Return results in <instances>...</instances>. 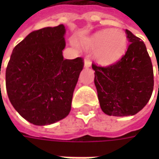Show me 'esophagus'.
I'll return each mask as SVG.
<instances>
[{
	"label": "esophagus",
	"mask_w": 159,
	"mask_h": 159,
	"mask_svg": "<svg viewBox=\"0 0 159 159\" xmlns=\"http://www.w3.org/2000/svg\"><path fill=\"white\" fill-rule=\"evenodd\" d=\"M90 66H91V62L89 60L87 59H84V68H89Z\"/></svg>",
	"instance_id": "obj_1"
}]
</instances>
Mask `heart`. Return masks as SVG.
<instances>
[{
  "mask_svg": "<svg viewBox=\"0 0 159 159\" xmlns=\"http://www.w3.org/2000/svg\"><path fill=\"white\" fill-rule=\"evenodd\" d=\"M85 45L93 52V59L99 66L108 67L118 62L125 54L128 39L122 30L103 29L90 36Z\"/></svg>",
  "mask_w": 159,
  "mask_h": 159,
  "instance_id": "heart-1",
  "label": "heart"
}]
</instances>
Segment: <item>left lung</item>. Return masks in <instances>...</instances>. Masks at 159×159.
<instances>
[{
    "instance_id": "left-lung-1",
    "label": "left lung",
    "mask_w": 159,
    "mask_h": 159,
    "mask_svg": "<svg viewBox=\"0 0 159 159\" xmlns=\"http://www.w3.org/2000/svg\"><path fill=\"white\" fill-rule=\"evenodd\" d=\"M126 34L130 44L118 62L108 67L92 66L100 108L114 117L138 113L153 90V69L146 45L129 30Z\"/></svg>"
}]
</instances>
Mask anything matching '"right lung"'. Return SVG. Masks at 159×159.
I'll use <instances>...</instances> for the list:
<instances>
[{"label":"right lung","mask_w":159,"mask_h":159,"mask_svg":"<svg viewBox=\"0 0 159 159\" xmlns=\"http://www.w3.org/2000/svg\"><path fill=\"white\" fill-rule=\"evenodd\" d=\"M64 25L30 33L13 48L6 70L9 100L30 123L44 126L64 119L71 109L83 59H65Z\"/></svg>","instance_id":"add662e5"}]
</instances>
